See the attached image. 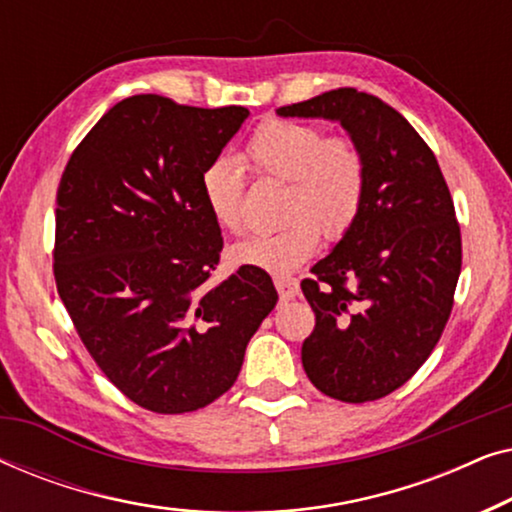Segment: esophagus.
Here are the masks:
<instances>
[{
	"label": "esophagus",
	"mask_w": 512,
	"mask_h": 512,
	"mask_svg": "<svg viewBox=\"0 0 512 512\" xmlns=\"http://www.w3.org/2000/svg\"><path fill=\"white\" fill-rule=\"evenodd\" d=\"M272 279H275V286H277L279 296H282V298L298 296L300 284H298V279L293 277V275H286V272H277V275L272 277Z\"/></svg>",
	"instance_id": "1"
}]
</instances>
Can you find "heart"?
<instances>
[{"mask_svg": "<svg viewBox=\"0 0 512 512\" xmlns=\"http://www.w3.org/2000/svg\"><path fill=\"white\" fill-rule=\"evenodd\" d=\"M240 164L254 177L286 181V226L256 233L233 249L240 263L265 270H291L321 242L338 240L359 219L368 193V156L349 135H326L317 123L270 118L247 139ZM207 212L228 233L242 228L247 181L235 160L209 163L200 179Z\"/></svg>", "mask_w": 512, "mask_h": 512, "instance_id": "heart-1", "label": "heart"}]
</instances>
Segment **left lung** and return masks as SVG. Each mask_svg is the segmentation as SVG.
<instances>
[{"mask_svg": "<svg viewBox=\"0 0 512 512\" xmlns=\"http://www.w3.org/2000/svg\"><path fill=\"white\" fill-rule=\"evenodd\" d=\"M340 121L368 156L359 219L300 282L314 312L303 368L321 394L368 403L403 387L445 331L461 228L431 146L380 97L338 88L279 107Z\"/></svg>", "mask_w": 512, "mask_h": 512, "instance_id": "obj_1", "label": "left lung"}]
</instances>
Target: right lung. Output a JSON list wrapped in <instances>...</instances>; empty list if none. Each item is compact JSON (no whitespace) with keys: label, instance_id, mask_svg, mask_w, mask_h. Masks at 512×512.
Wrapping results in <instances>:
<instances>
[{"label":"right lung","instance_id":"right-lung-1","mask_svg":"<svg viewBox=\"0 0 512 512\" xmlns=\"http://www.w3.org/2000/svg\"><path fill=\"white\" fill-rule=\"evenodd\" d=\"M247 116L132 95L93 125L62 172L55 286L109 382L158 415L226 394L277 303L256 265L209 284L223 240L200 179Z\"/></svg>","mask_w":512,"mask_h":512}]
</instances>
